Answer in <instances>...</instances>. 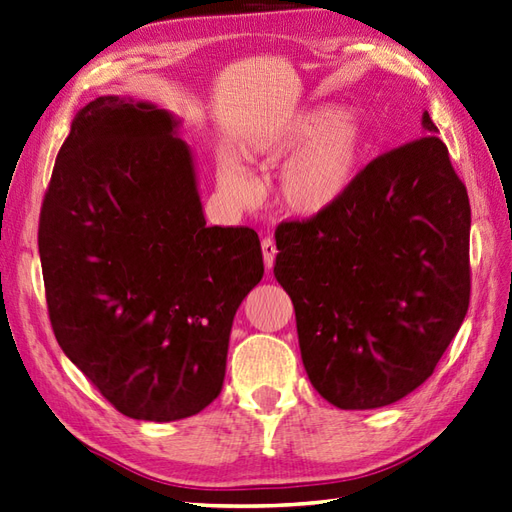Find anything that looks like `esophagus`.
Listing matches in <instances>:
<instances>
[{
  "instance_id": "34e87169",
  "label": "esophagus",
  "mask_w": 512,
  "mask_h": 512,
  "mask_svg": "<svg viewBox=\"0 0 512 512\" xmlns=\"http://www.w3.org/2000/svg\"><path fill=\"white\" fill-rule=\"evenodd\" d=\"M261 253H264V264H266V268L270 270V268L274 266V257H276V244H274L270 238H266L264 242H261Z\"/></svg>"
}]
</instances>
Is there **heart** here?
Wrapping results in <instances>:
<instances>
[{
  "label": "heart",
  "mask_w": 512,
  "mask_h": 512,
  "mask_svg": "<svg viewBox=\"0 0 512 512\" xmlns=\"http://www.w3.org/2000/svg\"><path fill=\"white\" fill-rule=\"evenodd\" d=\"M367 150V126L332 105L287 115L253 145L255 158L264 163L287 158L279 178V199L285 210L302 218L339 206L354 186ZM218 184L240 203H253L259 195L253 173L233 156L218 163Z\"/></svg>",
  "instance_id": "b5f03b06"
}]
</instances>
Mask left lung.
<instances>
[{
    "mask_svg": "<svg viewBox=\"0 0 512 512\" xmlns=\"http://www.w3.org/2000/svg\"><path fill=\"white\" fill-rule=\"evenodd\" d=\"M364 167L339 206L276 229L306 375L341 410L407 397L470 304V199L437 126Z\"/></svg>",
    "mask_w": 512,
    "mask_h": 512,
    "instance_id": "1",
    "label": "left lung"
}]
</instances>
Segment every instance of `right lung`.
Returning a JSON list of instances; mask_svg holds the SVG:
<instances>
[{"instance_id":"right-lung-1","label":"right lung","mask_w":512,"mask_h":512,"mask_svg":"<svg viewBox=\"0 0 512 512\" xmlns=\"http://www.w3.org/2000/svg\"><path fill=\"white\" fill-rule=\"evenodd\" d=\"M180 126L133 96L87 102L40 212L55 339L135 420H182L221 394L233 317L264 276L253 229L206 225Z\"/></svg>"}]
</instances>
